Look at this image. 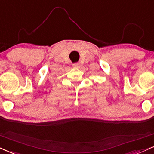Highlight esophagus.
I'll list each match as a JSON object with an SVG mask.
<instances>
[{
  "label": "esophagus",
  "instance_id": "1",
  "mask_svg": "<svg viewBox=\"0 0 154 154\" xmlns=\"http://www.w3.org/2000/svg\"><path fill=\"white\" fill-rule=\"evenodd\" d=\"M80 63H75L73 64V67L74 68H80Z\"/></svg>",
  "mask_w": 154,
  "mask_h": 154
}]
</instances>
